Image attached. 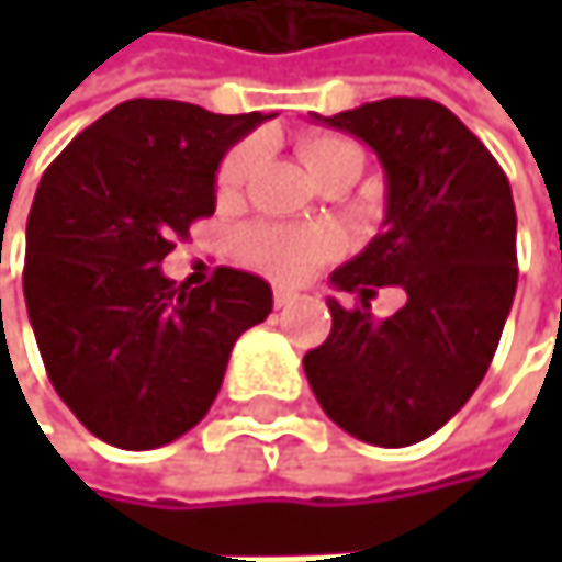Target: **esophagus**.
<instances>
[{
  "instance_id": "obj_1",
  "label": "esophagus",
  "mask_w": 562,
  "mask_h": 562,
  "mask_svg": "<svg viewBox=\"0 0 562 562\" xmlns=\"http://www.w3.org/2000/svg\"><path fill=\"white\" fill-rule=\"evenodd\" d=\"M295 302V292H289V289H277L273 292V305L277 308H285V305H292Z\"/></svg>"
}]
</instances>
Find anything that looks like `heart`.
<instances>
[{
  "label": "heart",
  "instance_id": "b5f03b06",
  "mask_svg": "<svg viewBox=\"0 0 562 562\" xmlns=\"http://www.w3.org/2000/svg\"><path fill=\"white\" fill-rule=\"evenodd\" d=\"M295 149H299L302 166L308 169L315 181L331 175V171L345 169V166L364 162L361 149L351 139L335 136V133H305ZM254 166H257V146L254 143L234 146L217 169V194L234 198L247 184ZM237 247H240V257L254 270L282 282L308 277L322 260H328L335 254V240L328 234L302 231V227H282V224H257V227L244 231Z\"/></svg>",
  "mask_w": 562,
  "mask_h": 562
}]
</instances>
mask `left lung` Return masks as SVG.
Returning a JSON list of instances; mask_svg holds the SVG:
<instances>
[{"label":"left lung","mask_w":562,"mask_h":562,"mask_svg":"<svg viewBox=\"0 0 562 562\" xmlns=\"http://www.w3.org/2000/svg\"><path fill=\"white\" fill-rule=\"evenodd\" d=\"M315 123L364 139L387 175L384 231L331 285V331L302 358L331 423L371 446H413L482 384L517 289V214L485 143L442 103L391 97ZM400 284L407 305L378 323L367 299Z\"/></svg>","instance_id":"left-lung-1"}]
</instances>
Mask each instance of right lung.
<instances>
[{
    "instance_id": "obj_1",
    "label": "right lung",
    "mask_w": 562,
    "mask_h": 562,
    "mask_svg": "<svg viewBox=\"0 0 562 562\" xmlns=\"http://www.w3.org/2000/svg\"><path fill=\"white\" fill-rule=\"evenodd\" d=\"M263 113L126 100L42 175L25 227V305L57 396L103 442L156 449L204 419L234 341L273 312L270 282L162 273L214 214V171Z\"/></svg>"
}]
</instances>
